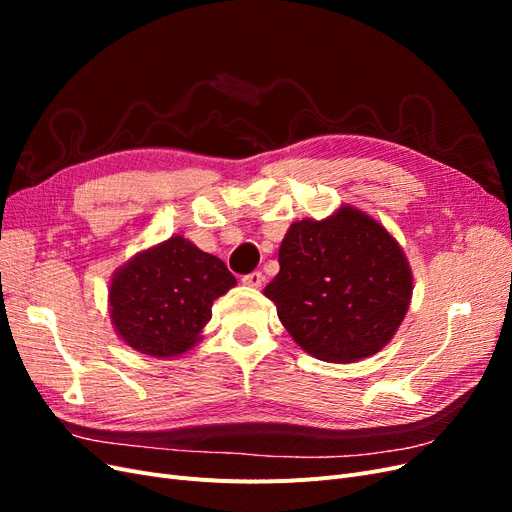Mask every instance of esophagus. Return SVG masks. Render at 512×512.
<instances>
[{
  "label": "esophagus",
  "mask_w": 512,
  "mask_h": 512,
  "mask_svg": "<svg viewBox=\"0 0 512 512\" xmlns=\"http://www.w3.org/2000/svg\"><path fill=\"white\" fill-rule=\"evenodd\" d=\"M241 282H243L245 286H250V288H260V286H262V282H265V275H262L260 271L247 273V275H243V277H241Z\"/></svg>",
  "instance_id": "1"
}]
</instances>
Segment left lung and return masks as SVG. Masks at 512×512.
<instances>
[{"label":"left lung","instance_id":"8db88e82","mask_svg":"<svg viewBox=\"0 0 512 512\" xmlns=\"http://www.w3.org/2000/svg\"><path fill=\"white\" fill-rule=\"evenodd\" d=\"M412 284L410 262L391 232L342 205L324 220L290 224L280 273L265 297L307 354L356 363L391 342L408 314Z\"/></svg>","mask_w":512,"mask_h":512}]
</instances>
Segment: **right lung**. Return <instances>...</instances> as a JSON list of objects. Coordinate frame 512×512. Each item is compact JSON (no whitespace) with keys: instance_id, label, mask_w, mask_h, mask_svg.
<instances>
[{"instance_id":"obj_1","label":"right lung","mask_w":512,"mask_h":512,"mask_svg":"<svg viewBox=\"0 0 512 512\" xmlns=\"http://www.w3.org/2000/svg\"><path fill=\"white\" fill-rule=\"evenodd\" d=\"M237 286L224 262L181 235L134 254L108 286L115 333L136 352L170 359L192 350L213 301Z\"/></svg>"}]
</instances>
